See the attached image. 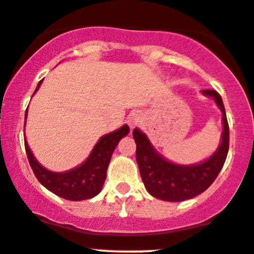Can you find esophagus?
Segmentation results:
<instances>
[{"instance_id":"34e87169","label":"esophagus","mask_w":254,"mask_h":254,"mask_svg":"<svg viewBox=\"0 0 254 254\" xmlns=\"http://www.w3.org/2000/svg\"><path fill=\"white\" fill-rule=\"evenodd\" d=\"M139 120H140V115L135 111L130 112L127 117V122H128V125H129L130 128L137 126L138 122H139Z\"/></svg>"}]
</instances>
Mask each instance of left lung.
Segmentation results:
<instances>
[{
    "mask_svg": "<svg viewBox=\"0 0 254 254\" xmlns=\"http://www.w3.org/2000/svg\"><path fill=\"white\" fill-rule=\"evenodd\" d=\"M203 94L215 100L223 112V135L218 150L209 159L195 165H177L170 163L154 149L148 137L138 128L133 129L137 144L135 158L146 190L153 197L166 202H182L203 193L223 169L229 151V124L224 103L218 91L206 89Z\"/></svg>",
    "mask_w": 254,
    "mask_h": 254,
    "instance_id": "8db88e82",
    "label": "left lung"
}]
</instances>
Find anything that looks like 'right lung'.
Listing matches in <instances>:
<instances>
[{"label": "right lung", "mask_w": 254, "mask_h": 254, "mask_svg": "<svg viewBox=\"0 0 254 254\" xmlns=\"http://www.w3.org/2000/svg\"><path fill=\"white\" fill-rule=\"evenodd\" d=\"M41 83L43 80L39 82L35 93L40 88ZM27 112L28 109L25 111L24 125L27 122ZM128 132H129V128L127 125H125L120 129L101 137L91 150L87 160L82 165L66 172H52L40 165L38 160L34 158L27 139H24L25 151H27L28 160H29L34 175L50 192L68 200L90 199L100 193L101 187L105 182L106 171H108L112 153L120 140L125 135H127Z\"/></svg>", "instance_id": "add662e5"}]
</instances>
